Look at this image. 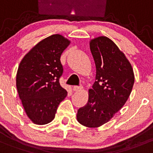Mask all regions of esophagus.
<instances>
[{
  "instance_id": "1",
  "label": "esophagus",
  "mask_w": 153,
  "mask_h": 153,
  "mask_svg": "<svg viewBox=\"0 0 153 153\" xmlns=\"http://www.w3.org/2000/svg\"><path fill=\"white\" fill-rule=\"evenodd\" d=\"M83 89L82 84H80L79 86H74L73 87V90L74 91H80Z\"/></svg>"
}]
</instances>
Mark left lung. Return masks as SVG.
Returning a JSON list of instances; mask_svg holds the SVG:
<instances>
[{
  "label": "left lung",
  "instance_id": "obj_1",
  "mask_svg": "<svg viewBox=\"0 0 153 153\" xmlns=\"http://www.w3.org/2000/svg\"><path fill=\"white\" fill-rule=\"evenodd\" d=\"M96 68V81L88 102L78 110L77 120L90 128L106 123L123 108L134 82L132 67L116 44L106 36L90 42Z\"/></svg>",
  "mask_w": 153,
  "mask_h": 153
}]
</instances>
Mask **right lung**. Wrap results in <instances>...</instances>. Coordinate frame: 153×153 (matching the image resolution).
Instances as JSON below:
<instances>
[{"instance_id":"right-lung-1","label":"right lung","mask_w":153,"mask_h":153,"mask_svg":"<svg viewBox=\"0 0 153 153\" xmlns=\"http://www.w3.org/2000/svg\"><path fill=\"white\" fill-rule=\"evenodd\" d=\"M69 42L59 34L50 36L33 48L19 65L18 93L27 115L35 124L51 122L67 96L60 84L63 72L60 56Z\"/></svg>"}]
</instances>
